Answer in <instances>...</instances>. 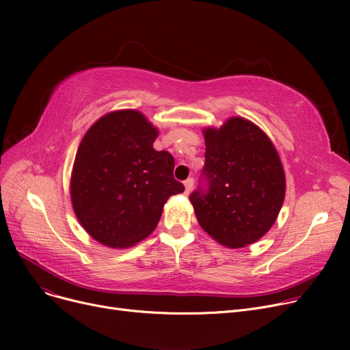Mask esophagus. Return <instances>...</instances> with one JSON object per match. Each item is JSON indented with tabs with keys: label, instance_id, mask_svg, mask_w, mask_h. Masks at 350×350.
Instances as JSON below:
<instances>
[{
	"label": "esophagus",
	"instance_id": "esophagus-1",
	"mask_svg": "<svg viewBox=\"0 0 350 350\" xmlns=\"http://www.w3.org/2000/svg\"><path fill=\"white\" fill-rule=\"evenodd\" d=\"M185 187H186V194H190V191H191L193 187H194V180H193V178H187V180L185 181Z\"/></svg>",
	"mask_w": 350,
	"mask_h": 350
}]
</instances>
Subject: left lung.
I'll use <instances>...</instances> for the list:
<instances>
[{"mask_svg": "<svg viewBox=\"0 0 350 350\" xmlns=\"http://www.w3.org/2000/svg\"><path fill=\"white\" fill-rule=\"evenodd\" d=\"M203 177L191 193L198 224L217 243L241 248L258 241L277 219L285 198L280 154L261 129L244 118L207 127Z\"/></svg>", "mask_w": 350, "mask_h": 350, "instance_id": "8db88e82", "label": "left lung"}]
</instances>
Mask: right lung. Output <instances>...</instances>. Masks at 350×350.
<instances>
[{"label": "right lung", "instance_id": "right-lung-1", "mask_svg": "<svg viewBox=\"0 0 350 350\" xmlns=\"http://www.w3.org/2000/svg\"><path fill=\"white\" fill-rule=\"evenodd\" d=\"M159 136L139 110H115L89 127L73 161L70 200L83 230L110 248L132 247L150 235L170 196L174 159L157 152Z\"/></svg>", "mask_w": 350, "mask_h": 350}]
</instances>
